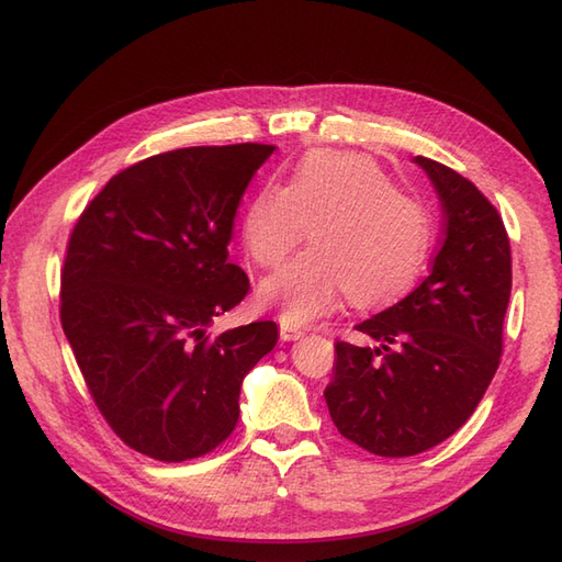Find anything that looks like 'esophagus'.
I'll return each instance as SVG.
<instances>
[{
	"mask_svg": "<svg viewBox=\"0 0 562 562\" xmlns=\"http://www.w3.org/2000/svg\"><path fill=\"white\" fill-rule=\"evenodd\" d=\"M303 328H297V326H291V324H281V338L283 340H297V338H303Z\"/></svg>",
	"mask_w": 562,
	"mask_h": 562,
	"instance_id": "1",
	"label": "esophagus"
}]
</instances>
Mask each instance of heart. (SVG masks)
Here are the masks:
<instances>
[{
	"instance_id": "b5f03b06",
	"label": "heart",
	"mask_w": 562,
	"mask_h": 562,
	"mask_svg": "<svg viewBox=\"0 0 562 562\" xmlns=\"http://www.w3.org/2000/svg\"><path fill=\"white\" fill-rule=\"evenodd\" d=\"M314 245L259 285V303L285 324H307L338 307L376 305L403 293L427 259L429 214L401 193L376 161L312 153L289 188L267 183L243 216V245L259 267H277L307 236Z\"/></svg>"
}]
</instances>
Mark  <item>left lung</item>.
I'll return each mask as SVG.
<instances>
[{
  "mask_svg": "<svg viewBox=\"0 0 562 562\" xmlns=\"http://www.w3.org/2000/svg\"><path fill=\"white\" fill-rule=\"evenodd\" d=\"M443 204V245L417 289L336 340L324 398L336 429L381 458L417 456L470 419L501 364L513 265L503 218L470 178L415 157Z\"/></svg>",
  "mask_w": 562,
  "mask_h": 562,
  "instance_id": "8db88e82",
  "label": "left lung"
}]
</instances>
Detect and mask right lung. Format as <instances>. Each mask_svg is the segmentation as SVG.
<instances>
[{"label": "right lung", "mask_w": 562, "mask_h": 562, "mask_svg": "<svg viewBox=\"0 0 562 562\" xmlns=\"http://www.w3.org/2000/svg\"><path fill=\"white\" fill-rule=\"evenodd\" d=\"M273 145L181 147L109 178L68 236L59 317L94 405L161 462L207 456L236 429L245 374L277 324L204 331L250 279L228 262L238 202Z\"/></svg>", "instance_id": "add662e5"}]
</instances>
